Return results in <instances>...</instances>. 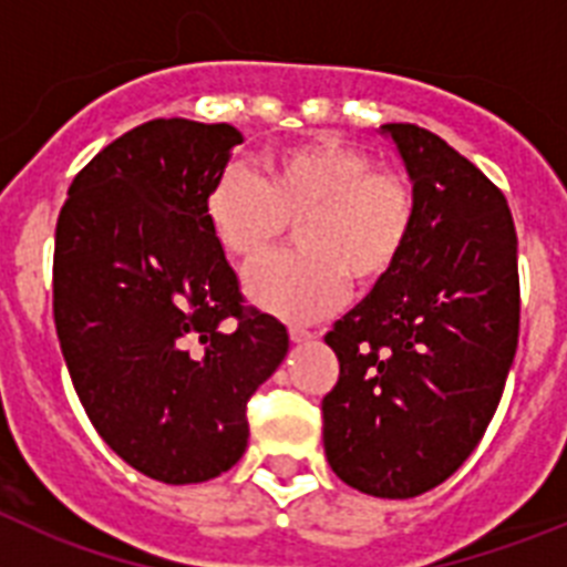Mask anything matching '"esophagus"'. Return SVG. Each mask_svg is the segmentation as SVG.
Returning a JSON list of instances; mask_svg holds the SVG:
<instances>
[{
	"label": "esophagus",
	"instance_id": "1",
	"mask_svg": "<svg viewBox=\"0 0 567 567\" xmlns=\"http://www.w3.org/2000/svg\"><path fill=\"white\" fill-rule=\"evenodd\" d=\"M289 338H292V343H309V340H315L318 334L309 332V329L303 327H289Z\"/></svg>",
	"mask_w": 567,
	"mask_h": 567
}]
</instances>
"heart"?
<instances>
[{
	"label": "heart",
	"instance_id": "1",
	"mask_svg": "<svg viewBox=\"0 0 567 567\" xmlns=\"http://www.w3.org/2000/svg\"><path fill=\"white\" fill-rule=\"evenodd\" d=\"M204 218L218 247L255 264L298 224V255L247 275L255 307L309 323L340 307L349 278L374 287L412 240L417 195L400 169L374 167L365 150L332 135L278 147L260 158V175L227 167L204 195Z\"/></svg>",
	"mask_w": 567,
	"mask_h": 567
}]
</instances>
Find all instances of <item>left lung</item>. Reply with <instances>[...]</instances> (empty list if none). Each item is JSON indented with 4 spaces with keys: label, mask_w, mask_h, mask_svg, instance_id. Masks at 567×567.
<instances>
[{
    "label": "left lung",
    "mask_w": 567,
    "mask_h": 567,
    "mask_svg": "<svg viewBox=\"0 0 567 567\" xmlns=\"http://www.w3.org/2000/svg\"><path fill=\"white\" fill-rule=\"evenodd\" d=\"M417 195L398 267L334 323L340 378L323 398V449L346 485L409 499L477 449L517 354V229L468 158L417 127L383 124Z\"/></svg>",
    "instance_id": "1"
}]
</instances>
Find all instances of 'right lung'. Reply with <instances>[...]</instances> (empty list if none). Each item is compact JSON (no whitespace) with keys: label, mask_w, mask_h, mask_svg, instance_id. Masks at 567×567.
Masks as SVG:
<instances>
[{"label":"right lung","mask_w":567,"mask_h":567,"mask_svg":"<svg viewBox=\"0 0 567 567\" xmlns=\"http://www.w3.org/2000/svg\"><path fill=\"white\" fill-rule=\"evenodd\" d=\"M244 135L155 118L73 178L59 213L53 318L90 423L135 471L204 483L247 452V403L289 352L244 307L204 195Z\"/></svg>","instance_id":"right-lung-1"}]
</instances>
